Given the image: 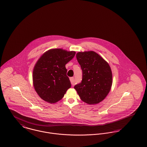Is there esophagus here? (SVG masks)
<instances>
[{
	"mask_svg": "<svg viewBox=\"0 0 147 147\" xmlns=\"http://www.w3.org/2000/svg\"><path fill=\"white\" fill-rule=\"evenodd\" d=\"M70 80L71 84L72 85H74L75 82H74V77H71V78H70Z\"/></svg>",
	"mask_w": 147,
	"mask_h": 147,
	"instance_id": "obj_1",
	"label": "esophagus"
}]
</instances>
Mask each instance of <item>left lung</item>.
<instances>
[{
  "label": "left lung",
  "mask_w": 147,
  "mask_h": 147,
  "mask_svg": "<svg viewBox=\"0 0 147 147\" xmlns=\"http://www.w3.org/2000/svg\"><path fill=\"white\" fill-rule=\"evenodd\" d=\"M76 57L82 70V80L74 86L81 100L89 104L102 102L112 85V73L109 64L93 51L78 52Z\"/></svg>",
  "instance_id": "1"
}]
</instances>
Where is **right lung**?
<instances>
[{
  "label": "right lung",
  "instance_id": "right-lung-1",
  "mask_svg": "<svg viewBox=\"0 0 147 147\" xmlns=\"http://www.w3.org/2000/svg\"><path fill=\"white\" fill-rule=\"evenodd\" d=\"M75 54L74 51L52 49L45 52L36 61L33 73V86L44 101L49 103L59 101L71 87L65 64Z\"/></svg>",
  "mask_w": 147,
  "mask_h": 147
}]
</instances>
